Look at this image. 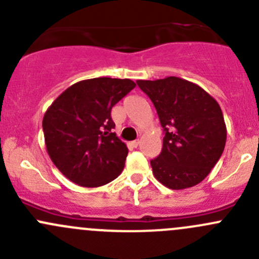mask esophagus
I'll return each instance as SVG.
<instances>
[{
	"instance_id": "34e87169",
	"label": "esophagus",
	"mask_w": 259,
	"mask_h": 259,
	"mask_svg": "<svg viewBox=\"0 0 259 259\" xmlns=\"http://www.w3.org/2000/svg\"><path fill=\"white\" fill-rule=\"evenodd\" d=\"M140 144V142L139 140H134V142H132V145H133V148H138V145Z\"/></svg>"
}]
</instances>
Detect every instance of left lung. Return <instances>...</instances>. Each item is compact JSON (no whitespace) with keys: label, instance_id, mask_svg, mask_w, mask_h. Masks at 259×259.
<instances>
[{"label":"left lung","instance_id":"8db88e82","mask_svg":"<svg viewBox=\"0 0 259 259\" xmlns=\"http://www.w3.org/2000/svg\"><path fill=\"white\" fill-rule=\"evenodd\" d=\"M137 83L153 101L164 129L160 155L150 161L154 177L173 190L199 184L226 145L219 104L199 85L177 76Z\"/></svg>","mask_w":259,"mask_h":259}]
</instances>
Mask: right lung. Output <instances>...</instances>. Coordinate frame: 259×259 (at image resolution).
Instances as JSON below:
<instances>
[{
    "label": "right lung",
    "mask_w": 259,
    "mask_h": 259,
    "mask_svg": "<svg viewBox=\"0 0 259 259\" xmlns=\"http://www.w3.org/2000/svg\"><path fill=\"white\" fill-rule=\"evenodd\" d=\"M137 83L95 77L74 83L49 106L42 119L46 150L75 184L96 188L120 176L127 146L115 133L111 109Z\"/></svg>",
    "instance_id": "right-lung-1"
}]
</instances>
